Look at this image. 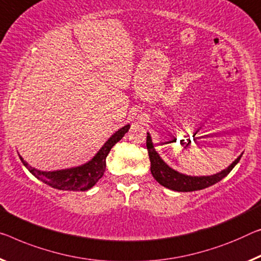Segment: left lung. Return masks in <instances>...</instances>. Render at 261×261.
<instances>
[{
	"label": "left lung",
	"instance_id": "left-lung-1",
	"mask_svg": "<svg viewBox=\"0 0 261 261\" xmlns=\"http://www.w3.org/2000/svg\"><path fill=\"white\" fill-rule=\"evenodd\" d=\"M147 149L150 159V171L154 178L161 186L168 188V189L179 191V192H188V191H196L205 189L207 187L214 186L218 183L220 179H223L225 176L230 174V171L233 169L236 164L242 159L240 154L237 159L228 166L226 169L217 172V174L210 176H190L178 172L177 170L172 169L168 164L160 158L158 151L155 150L151 136L147 133Z\"/></svg>",
	"mask_w": 261,
	"mask_h": 261
}]
</instances>
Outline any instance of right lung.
I'll return each instance as SVG.
<instances>
[{
	"label": "right lung",
	"mask_w": 261,
	"mask_h": 261,
	"mask_svg": "<svg viewBox=\"0 0 261 261\" xmlns=\"http://www.w3.org/2000/svg\"><path fill=\"white\" fill-rule=\"evenodd\" d=\"M130 125H126L120 128L111 136L103 146L100 148L97 154L91 159L89 162L82 164L78 167L67 168V169L54 170V171H43L31 167L29 163L24 161L22 156L19 155L24 167L33 174L39 181L47 184L55 189L58 190H70V191H86L102 177L106 169V158L112 147L119 142L123 138Z\"/></svg>",
	"instance_id": "1"
}]
</instances>
